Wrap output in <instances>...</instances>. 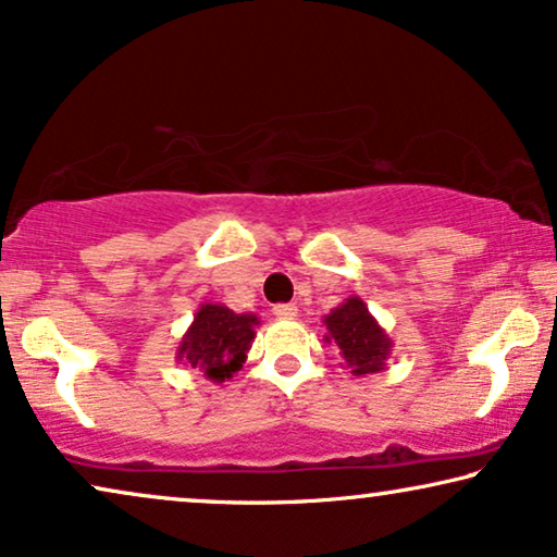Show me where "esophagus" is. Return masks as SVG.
Returning a JSON list of instances; mask_svg holds the SVG:
<instances>
[{"instance_id": "obj_1", "label": "esophagus", "mask_w": 557, "mask_h": 557, "mask_svg": "<svg viewBox=\"0 0 557 557\" xmlns=\"http://www.w3.org/2000/svg\"><path fill=\"white\" fill-rule=\"evenodd\" d=\"M273 314L278 319H296L299 317V309H296L294 304H276V307H273Z\"/></svg>"}]
</instances>
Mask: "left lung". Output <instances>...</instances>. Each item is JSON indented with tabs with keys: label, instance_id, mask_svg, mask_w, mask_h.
Instances as JSON below:
<instances>
[{
	"label": "left lung",
	"instance_id": "8db88e82",
	"mask_svg": "<svg viewBox=\"0 0 557 557\" xmlns=\"http://www.w3.org/2000/svg\"><path fill=\"white\" fill-rule=\"evenodd\" d=\"M324 342L337 345L342 360L352 375H372L385 370L387 357L393 352V339L377 319L370 314L368 304L360 296H349L324 317Z\"/></svg>",
	"mask_w": 557,
	"mask_h": 557
}]
</instances>
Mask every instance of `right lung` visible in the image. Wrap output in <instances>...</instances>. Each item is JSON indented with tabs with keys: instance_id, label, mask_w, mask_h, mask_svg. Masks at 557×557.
Returning a JSON list of instances; mask_svg holds the SVG:
<instances>
[{
	"instance_id": "add662e5",
	"label": "right lung",
	"mask_w": 557,
	"mask_h": 557,
	"mask_svg": "<svg viewBox=\"0 0 557 557\" xmlns=\"http://www.w3.org/2000/svg\"><path fill=\"white\" fill-rule=\"evenodd\" d=\"M258 324L256 314H235L223 304H200L174 360L202 372L210 383H223L246 362Z\"/></svg>"
}]
</instances>
